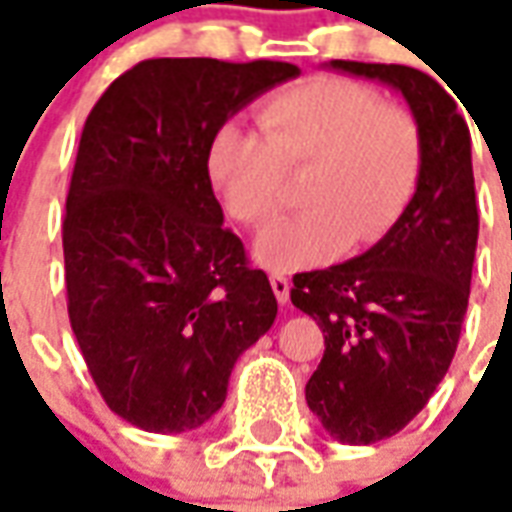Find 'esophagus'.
Masks as SVG:
<instances>
[{
  "instance_id": "esophagus-1",
  "label": "esophagus",
  "mask_w": 512,
  "mask_h": 512,
  "mask_svg": "<svg viewBox=\"0 0 512 512\" xmlns=\"http://www.w3.org/2000/svg\"><path fill=\"white\" fill-rule=\"evenodd\" d=\"M270 286H273L275 297H278V303H286L289 300V289H292V281L286 278V275L273 273L270 275Z\"/></svg>"
}]
</instances>
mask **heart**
I'll list each match as a JSON object with an SVG mask.
<instances>
[{
	"instance_id": "heart-1",
	"label": "heart",
	"mask_w": 512,
	"mask_h": 512,
	"mask_svg": "<svg viewBox=\"0 0 512 512\" xmlns=\"http://www.w3.org/2000/svg\"><path fill=\"white\" fill-rule=\"evenodd\" d=\"M262 134L220 126L206 148V173L231 220L262 228L284 206L286 179L300 181L303 212L256 242L275 273L333 262L364 250L397 226L422 176V129L411 110L386 104L347 76H314L264 99Z\"/></svg>"
}]
</instances>
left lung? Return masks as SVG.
Returning a JSON list of instances; mask_svg holds the SVG:
<instances>
[{
    "mask_svg": "<svg viewBox=\"0 0 512 512\" xmlns=\"http://www.w3.org/2000/svg\"><path fill=\"white\" fill-rule=\"evenodd\" d=\"M331 68L400 90L424 143L422 176L397 226L350 262L297 273L289 295L325 333L308 408L336 441L375 444L422 411L458 350L480 231L471 134L424 71L353 60Z\"/></svg>",
    "mask_w": 512,
    "mask_h": 512,
    "instance_id": "obj_1",
    "label": "left lung"
}]
</instances>
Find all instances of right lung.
Masks as SVG:
<instances>
[{
	"instance_id": "obj_1",
	"label": "right lung",
	"mask_w": 512,
	"mask_h": 512,
	"mask_svg": "<svg viewBox=\"0 0 512 512\" xmlns=\"http://www.w3.org/2000/svg\"><path fill=\"white\" fill-rule=\"evenodd\" d=\"M297 74L275 60H143L85 121L63 220L68 320L104 402L140 430L209 422L278 314L267 275L223 226L206 148Z\"/></svg>"
}]
</instances>
